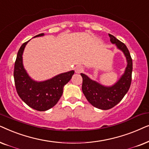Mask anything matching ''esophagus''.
Listing matches in <instances>:
<instances>
[{
    "instance_id": "34e87169",
    "label": "esophagus",
    "mask_w": 149,
    "mask_h": 149,
    "mask_svg": "<svg viewBox=\"0 0 149 149\" xmlns=\"http://www.w3.org/2000/svg\"><path fill=\"white\" fill-rule=\"evenodd\" d=\"M75 71H76V73H80L84 71V69H83V67L81 66H77L76 68H75Z\"/></svg>"
}]
</instances>
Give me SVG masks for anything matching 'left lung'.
I'll return each instance as SVG.
<instances>
[{
    "instance_id": "left-lung-1",
    "label": "left lung",
    "mask_w": 149,
    "mask_h": 149,
    "mask_svg": "<svg viewBox=\"0 0 149 149\" xmlns=\"http://www.w3.org/2000/svg\"><path fill=\"white\" fill-rule=\"evenodd\" d=\"M109 37L111 43H114L126 57L127 65L123 76L112 86H105L84 73H80L82 77V92L86 100L92 106L101 110H109L118 104L128 92L132 82L133 64L130 52L125 43L112 35L109 34Z\"/></svg>"
}]
</instances>
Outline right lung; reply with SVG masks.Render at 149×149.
Wrapping results in <instances>:
<instances>
[{
  "instance_id": "1",
  "label": "right lung",
  "mask_w": 149,
  "mask_h": 149,
  "mask_svg": "<svg viewBox=\"0 0 149 149\" xmlns=\"http://www.w3.org/2000/svg\"><path fill=\"white\" fill-rule=\"evenodd\" d=\"M43 35L41 33L34 37ZM29 41L24 43L17 52L13 71L15 88L19 97L29 107L38 111H45L57 104L63 95V87L72 78L74 71L61 73L43 82L33 80L24 68L22 63L24 49Z\"/></svg>"
}]
</instances>
